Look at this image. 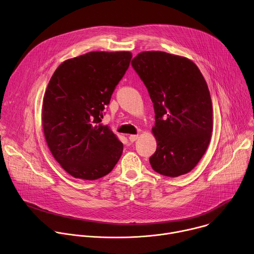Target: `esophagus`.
<instances>
[{
	"mask_svg": "<svg viewBox=\"0 0 254 254\" xmlns=\"http://www.w3.org/2000/svg\"><path fill=\"white\" fill-rule=\"evenodd\" d=\"M128 139H129L130 142H134V141H136L138 139V135H129Z\"/></svg>",
	"mask_w": 254,
	"mask_h": 254,
	"instance_id": "esophagus-1",
	"label": "esophagus"
}]
</instances>
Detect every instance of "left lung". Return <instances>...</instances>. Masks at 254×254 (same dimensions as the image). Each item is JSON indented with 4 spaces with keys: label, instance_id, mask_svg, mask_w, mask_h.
Returning <instances> with one entry per match:
<instances>
[{
    "label": "left lung",
    "instance_id": "obj_1",
    "mask_svg": "<svg viewBox=\"0 0 254 254\" xmlns=\"http://www.w3.org/2000/svg\"><path fill=\"white\" fill-rule=\"evenodd\" d=\"M146 86L155 112L157 148L149 158L157 173L177 177L204 155L212 132V103L205 79L189 59L160 51L131 62Z\"/></svg>",
    "mask_w": 254,
    "mask_h": 254
}]
</instances>
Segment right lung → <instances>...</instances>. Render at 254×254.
<instances>
[{
	"mask_svg": "<svg viewBox=\"0 0 254 254\" xmlns=\"http://www.w3.org/2000/svg\"><path fill=\"white\" fill-rule=\"evenodd\" d=\"M131 58L130 52H90L63 62L48 84L44 135L54 158L75 178L103 177L122 155L123 144L101 121Z\"/></svg>",
	"mask_w": 254,
	"mask_h": 254,
	"instance_id": "right-lung-1",
	"label": "right lung"
}]
</instances>
